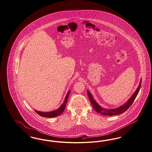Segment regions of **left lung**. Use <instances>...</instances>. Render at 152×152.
I'll return each instance as SVG.
<instances>
[{
    "label": "left lung",
    "instance_id": "obj_1",
    "mask_svg": "<svg viewBox=\"0 0 152 152\" xmlns=\"http://www.w3.org/2000/svg\"><path fill=\"white\" fill-rule=\"evenodd\" d=\"M141 84V80L140 81V84H139V85L137 89L134 93V94L131 96V97L128 100L127 102L126 103H124V104H123V106H120V107H119L116 109H104L103 107H102L101 106H100L96 102V101L93 99L91 93L89 92V91H87V93H88V97L89 98V100L91 101V103L94 109L96 111H97L98 113L101 114L102 115H103L112 116L114 115H119V114H121L123 113L124 112H125L134 102L135 98L138 94L139 91H140Z\"/></svg>",
    "mask_w": 152,
    "mask_h": 152
}]
</instances>
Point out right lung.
Wrapping results in <instances>:
<instances>
[{
  "label": "right lung",
  "mask_w": 152,
  "mask_h": 152,
  "mask_svg": "<svg viewBox=\"0 0 152 152\" xmlns=\"http://www.w3.org/2000/svg\"><path fill=\"white\" fill-rule=\"evenodd\" d=\"M70 91H71L70 90L68 91L64 102L61 105L60 107H59L58 109L52 111H50V112H41V111H38L37 110H35V111L38 115H39L42 117H45V118H53V117H56L57 116L60 115L64 111V110L66 108V103L67 102L68 96L70 94Z\"/></svg>",
  "instance_id": "right-lung-1"
}]
</instances>
